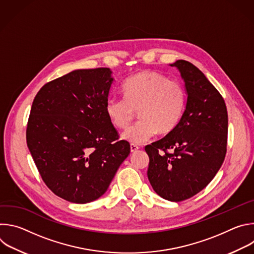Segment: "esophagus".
Here are the masks:
<instances>
[{
	"mask_svg": "<svg viewBox=\"0 0 254 254\" xmlns=\"http://www.w3.org/2000/svg\"><path fill=\"white\" fill-rule=\"evenodd\" d=\"M138 149H139V147L136 146V144H134V143H131V144H130V152H131V153L136 152Z\"/></svg>",
	"mask_w": 254,
	"mask_h": 254,
	"instance_id": "obj_1",
	"label": "esophagus"
}]
</instances>
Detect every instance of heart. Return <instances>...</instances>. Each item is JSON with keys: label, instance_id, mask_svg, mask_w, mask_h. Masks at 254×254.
<instances>
[{"label": "heart", "instance_id": "1", "mask_svg": "<svg viewBox=\"0 0 254 254\" xmlns=\"http://www.w3.org/2000/svg\"><path fill=\"white\" fill-rule=\"evenodd\" d=\"M123 91L125 97L107 98L105 112L118 128L127 127L138 112L140 121L123 133V138L131 143L147 141L158 131L171 132L183 116L186 93L178 80L144 71L128 78L123 85Z\"/></svg>", "mask_w": 254, "mask_h": 254}]
</instances>
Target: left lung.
Returning <instances> with one entry per match:
<instances>
[{"label": "left lung", "mask_w": 254, "mask_h": 254, "mask_svg": "<svg viewBox=\"0 0 254 254\" xmlns=\"http://www.w3.org/2000/svg\"><path fill=\"white\" fill-rule=\"evenodd\" d=\"M170 65L184 79L185 111L174 130L144 150L155 192L180 202L202 191L221 168L227 150L228 115L223 97L201 70L186 60Z\"/></svg>", "instance_id": "1"}]
</instances>
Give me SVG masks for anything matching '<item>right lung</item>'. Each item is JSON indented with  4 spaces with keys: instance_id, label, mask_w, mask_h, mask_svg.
I'll list each match as a JSON object with an SVG mask.
<instances>
[{
    "instance_id": "1",
    "label": "right lung",
    "mask_w": 254,
    "mask_h": 254,
    "mask_svg": "<svg viewBox=\"0 0 254 254\" xmlns=\"http://www.w3.org/2000/svg\"><path fill=\"white\" fill-rule=\"evenodd\" d=\"M110 68L78 69L46 83L28 120L27 146L46 186L85 204L102 196L130 153L105 112Z\"/></svg>"
}]
</instances>
